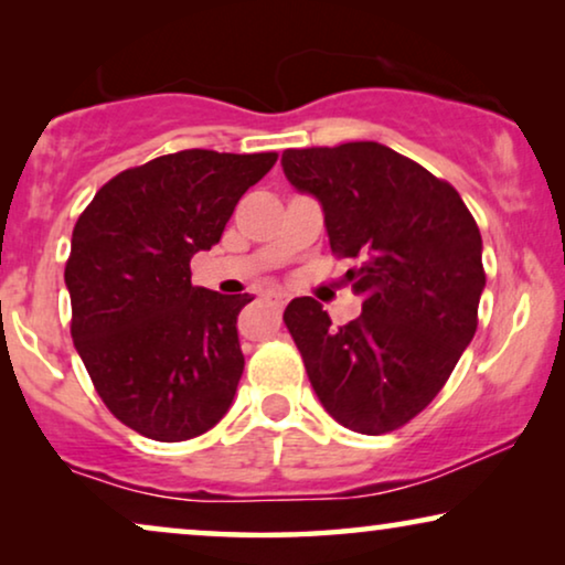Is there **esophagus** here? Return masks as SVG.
<instances>
[{
    "mask_svg": "<svg viewBox=\"0 0 565 565\" xmlns=\"http://www.w3.org/2000/svg\"><path fill=\"white\" fill-rule=\"evenodd\" d=\"M267 300H269V303H273L275 308H282L285 303H288V296H285L282 290H269V292H267Z\"/></svg>",
    "mask_w": 565,
    "mask_h": 565,
    "instance_id": "obj_1",
    "label": "esophagus"
}]
</instances>
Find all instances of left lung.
I'll list each match as a JSON object with an SVG mask.
<instances>
[{
	"mask_svg": "<svg viewBox=\"0 0 565 565\" xmlns=\"http://www.w3.org/2000/svg\"><path fill=\"white\" fill-rule=\"evenodd\" d=\"M282 172L321 203L331 252L362 313L331 327L319 300L292 298L296 339L321 406L360 435L404 427L443 391L478 327L483 242L452 184L375 141L288 149Z\"/></svg>",
	"mask_w": 565,
	"mask_h": 565,
	"instance_id": "left-lung-1",
	"label": "left lung"
}]
</instances>
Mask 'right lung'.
Here are the masks:
<instances>
[{"label":"right lung","instance_id":"obj_1","mask_svg":"<svg viewBox=\"0 0 565 565\" xmlns=\"http://www.w3.org/2000/svg\"><path fill=\"white\" fill-rule=\"evenodd\" d=\"M277 153L188 149L126 169L76 221L72 339L105 406L138 435L182 443L215 427L244 373L238 311L195 288L190 259L221 242L238 198Z\"/></svg>","mask_w":565,"mask_h":565}]
</instances>
